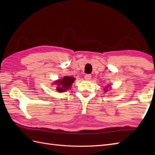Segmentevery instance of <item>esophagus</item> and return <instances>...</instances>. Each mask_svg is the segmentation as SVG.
Masks as SVG:
<instances>
[{
	"label": "esophagus",
	"mask_w": 155,
	"mask_h": 155,
	"mask_svg": "<svg viewBox=\"0 0 155 155\" xmlns=\"http://www.w3.org/2000/svg\"><path fill=\"white\" fill-rule=\"evenodd\" d=\"M84 78L85 80H90L91 78V74H87L84 76Z\"/></svg>",
	"instance_id": "34e87169"
}]
</instances>
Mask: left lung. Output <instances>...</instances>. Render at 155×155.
I'll return each instance as SVG.
<instances>
[{
	"label": "left lung",
	"mask_w": 155,
	"mask_h": 155,
	"mask_svg": "<svg viewBox=\"0 0 155 155\" xmlns=\"http://www.w3.org/2000/svg\"><path fill=\"white\" fill-rule=\"evenodd\" d=\"M105 91H107V89H105Z\"/></svg>",
	"instance_id": "obj_1"
}]
</instances>
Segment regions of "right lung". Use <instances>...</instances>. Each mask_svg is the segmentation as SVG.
<instances>
[{
    "instance_id": "add662e5",
    "label": "right lung",
    "mask_w": 155,
    "mask_h": 155,
    "mask_svg": "<svg viewBox=\"0 0 155 155\" xmlns=\"http://www.w3.org/2000/svg\"><path fill=\"white\" fill-rule=\"evenodd\" d=\"M75 78L72 77H64L61 80H58L56 81L55 83H57L58 87H57V91L59 93L65 92L67 90L70 89L71 87V84L73 83Z\"/></svg>"
}]
</instances>
